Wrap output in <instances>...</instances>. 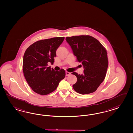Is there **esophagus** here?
I'll list each match as a JSON object with an SVG mask.
<instances>
[{"label": "esophagus", "instance_id": "obj_1", "mask_svg": "<svg viewBox=\"0 0 133 133\" xmlns=\"http://www.w3.org/2000/svg\"><path fill=\"white\" fill-rule=\"evenodd\" d=\"M70 72H69L68 71H66L65 72V75L66 76H69L70 74Z\"/></svg>", "mask_w": 133, "mask_h": 133}]
</instances>
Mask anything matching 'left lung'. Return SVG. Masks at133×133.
Segmentation results:
<instances>
[{"mask_svg": "<svg viewBox=\"0 0 133 133\" xmlns=\"http://www.w3.org/2000/svg\"><path fill=\"white\" fill-rule=\"evenodd\" d=\"M76 61L83 65L84 73L75 75L77 82L73 85L75 91L80 94H88L97 90L106 76L108 67L107 51L99 41L88 35L66 37Z\"/></svg>", "mask_w": 133, "mask_h": 133, "instance_id": "8db88e82", "label": "left lung"}]
</instances>
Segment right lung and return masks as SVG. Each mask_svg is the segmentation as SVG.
I'll list each match as a JSON object with an SVG mask.
<instances>
[{"mask_svg": "<svg viewBox=\"0 0 133 133\" xmlns=\"http://www.w3.org/2000/svg\"><path fill=\"white\" fill-rule=\"evenodd\" d=\"M64 37L40 40L30 45L24 55L23 69L26 81L37 94L46 95L54 91L64 79L65 71H59L48 67L53 64L56 50L64 40Z\"/></svg>", "mask_w": 133, "mask_h": 133, "instance_id": "1", "label": "right lung"}]
</instances>
